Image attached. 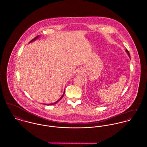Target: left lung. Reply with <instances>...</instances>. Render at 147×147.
Segmentation results:
<instances>
[{
  "label": "left lung",
  "mask_w": 147,
  "mask_h": 147,
  "mask_svg": "<svg viewBox=\"0 0 147 147\" xmlns=\"http://www.w3.org/2000/svg\"><path fill=\"white\" fill-rule=\"evenodd\" d=\"M126 51L127 53V54H128V56H129V57L130 58V54H129V51H128V50H127V49H126Z\"/></svg>",
  "instance_id": "1"
}]
</instances>
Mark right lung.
<instances>
[{"label": "right lung", "mask_w": 147, "mask_h": 147, "mask_svg": "<svg viewBox=\"0 0 147 147\" xmlns=\"http://www.w3.org/2000/svg\"><path fill=\"white\" fill-rule=\"evenodd\" d=\"M38 37H39V36H37V37H35V38H33V40H31V41H30V42H32V41H34V40H36V39H37V38H38ZM64 93H63V95H62V97H61V98H60V99H59V100H58V101H56V102H54V103H53V104H48V105H54V104H57V102H58V101H60V100H61V99H62V98H63V96H64ZM45 105H46V104H45Z\"/></svg>", "instance_id": "right-lung-1"}]
</instances>
